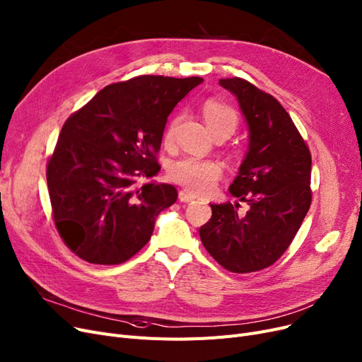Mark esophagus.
Here are the masks:
<instances>
[{
	"label": "esophagus",
	"mask_w": 362,
	"mask_h": 362,
	"mask_svg": "<svg viewBox=\"0 0 362 362\" xmlns=\"http://www.w3.org/2000/svg\"><path fill=\"white\" fill-rule=\"evenodd\" d=\"M194 199H195V197L191 195V194H187L186 191H180L179 192V201L180 202H192Z\"/></svg>",
	"instance_id": "obj_1"
}]
</instances>
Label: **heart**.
I'll return each mask as SVG.
<instances>
[{
  "label": "heart",
  "mask_w": 362,
  "mask_h": 362,
  "mask_svg": "<svg viewBox=\"0 0 362 362\" xmlns=\"http://www.w3.org/2000/svg\"><path fill=\"white\" fill-rule=\"evenodd\" d=\"M202 117L206 119L210 132L214 136H230L238 127V114L235 109L218 99H207L202 103ZM180 117H171L163 133L164 145H171L176 139V130ZM167 175L170 180L183 186L186 191L195 195L209 194L216 186L217 180L223 175V165L216 160L197 158V156H185L171 163Z\"/></svg>",
  "instance_id": "obj_1"
}]
</instances>
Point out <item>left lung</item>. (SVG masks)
Segmentation results:
<instances>
[{
	"label": "left lung",
	"mask_w": 362,
	"mask_h": 362,
	"mask_svg": "<svg viewBox=\"0 0 362 362\" xmlns=\"http://www.w3.org/2000/svg\"><path fill=\"white\" fill-rule=\"evenodd\" d=\"M237 96L250 130V145L229 192L248 204H210L211 218L199 228L202 245L235 274L274 264L293 243L310 207V151L282 105L243 78H222Z\"/></svg>",
	"instance_id": "left-lung-1"
}]
</instances>
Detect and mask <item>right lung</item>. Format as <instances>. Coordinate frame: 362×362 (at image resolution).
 Wrapping results in <instances>:
<instances>
[{
	"label": "right lung",
	"instance_id": "obj_1",
	"mask_svg": "<svg viewBox=\"0 0 362 362\" xmlns=\"http://www.w3.org/2000/svg\"><path fill=\"white\" fill-rule=\"evenodd\" d=\"M199 76L140 75L106 86L64 124L47 161L52 216L78 257L119 264L142 250L155 218L177 199L161 170L167 117Z\"/></svg>",
	"mask_w": 362,
	"mask_h": 362
}]
</instances>
